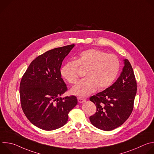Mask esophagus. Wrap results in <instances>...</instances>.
Segmentation results:
<instances>
[{
    "label": "esophagus",
    "mask_w": 154,
    "mask_h": 154,
    "mask_svg": "<svg viewBox=\"0 0 154 154\" xmlns=\"http://www.w3.org/2000/svg\"><path fill=\"white\" fill-rule=\"evenodd\" d=\"M77 100H78V102L79 103H83V102H85L86 101V99H83L82 97H77Z\"/></svg>",
    "instance_id": "esophagus-1"
}]
</instances>
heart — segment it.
<instances>
[{"instance_id": "1", "label": "heart", "mask_w": 154, "mask_h": 154, "mask_svg": "<svg viewBox=\"0 0 154 154\" xmlns=\"http://www.w3.org/2000/svg\"><path fill=\"white\" fill-rule=\"evenodd\" d=\"M79 67L86 69L85 78L72 88L71 92L79 97H85L97 88L103 90L110 86L115 80L119 69L118 58L100 51L88 49L80 53L76 61L65 63L61 68V75L70 83L78 79Z\"/></svg>"}]
</instances>
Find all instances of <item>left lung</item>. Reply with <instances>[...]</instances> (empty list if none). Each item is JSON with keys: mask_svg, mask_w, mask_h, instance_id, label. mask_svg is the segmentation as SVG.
<instances>
[{"mask_svg": "<svg viewBox=\"0 0 154 154\" xmlns=\"http://www.w3.org/2000/svg\"><path fill=\"white\" fill-rule=\"evenodd\" d=\"M122 71L117 80L104 91L91 96L96 112L90 117L91 123L105 131L121 125L133 111L137 85L131 64L124 60Z\"/></svg>", "mask_w": 154, "mask_h": 154, "instance_id": "8db88e82", "label": "left lung"}]
</instances>
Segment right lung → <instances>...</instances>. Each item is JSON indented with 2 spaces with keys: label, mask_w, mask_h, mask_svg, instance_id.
Masks as SVG:
<instances>
[{
  "label": "right lung",
  "mask_w": 154,
  "mask_h": 154,
  "mask_svg": "<svg viewBox=\"0 0 154 154\" xmlns=\"http://www.w3.org/2000/svg\"><path fill=\"white\" fill-rule=\"evenodd\" d=\"M74 46L55 48L38 56L22 77V109L30 122L39 128L49 131L61 127L77 104L74 96L59 97L68 90L61 78L62 62Z\"/></svg>",
  "instance_id": "add662e5"
}]
</instances>
